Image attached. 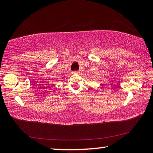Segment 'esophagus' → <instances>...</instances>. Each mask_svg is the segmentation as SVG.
Instances as JSON below:
<instances>
[{
	"instance_id": "34e87169",
	"label": "esophagus",
	"mask_w": 153,
	"mask_h": 153,
	"mask_svg": "<svg viewBox=\"0 0 153 153\" xmlns=\"http://www.w3.org/2000/svg\"><path fill=\"white\" fill-rule=\"evenodd\" d=\"M79 73V71H73L72 72V74H78Z\"/></svg>"
}]
</instances>
